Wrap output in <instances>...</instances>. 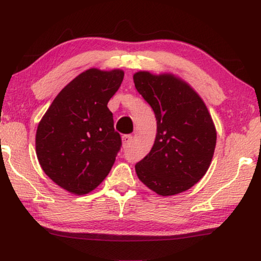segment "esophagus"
<instances>
[{
  "label": "esophagus",
  "instance_id": "esophagus-1",
  "mask_svg": "<svg viewBox=\"0 0 261 261\" xmlns=\"http://www.w3.org/2000/svg\"><path fill=\"white\" fill-rule=\"evenodd\" d=\"M132 140H133V137H132L130 134L123 135V137H122V143H123V146H124V147L129 146L130 142H132Z\"/></svg>",
  "mask_w": 261,
  "mask_h": 261
}]
</instances>
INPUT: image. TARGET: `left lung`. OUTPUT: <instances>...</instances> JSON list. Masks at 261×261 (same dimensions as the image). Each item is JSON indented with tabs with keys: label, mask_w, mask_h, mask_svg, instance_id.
I'll return each instance as SVG.
<instances>
[{
	"label": "left lung",
	"mask_w": 261,
	"mask_h": 261,
	"mask_svg": "<svg viewBox=\"0 0 261 261\" xmlns=\"http://www.w3.org/2000/svg\"><path fill=\"white\" fill-rule=\"evenodd\" d=\"M133 80L156 118L152 149L135 165L139 179L162 196L190 190L206 174L217 143L208 109L193 88L172 74L138 71Z\"/></svg>",
	"instance_id": "8db88e82"
}]
</instances>
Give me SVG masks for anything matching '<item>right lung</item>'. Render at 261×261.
<instances>
[{"instance_id": "right-lung-1", "label": "right lung", "mask_w": 261, "mask_h": 261, "mask_svg": "<svg viewBox=\"0 0 261 261\" xmlns=\"http://www.w3.org/2000/svg\"><path fill=\"white\" fill-rule=\"evenodd\" d=\"M123 71L92 68L55 97L36 130V155L43 172L70 193L87 194L105 180L121 148L108 101Z\"/></svg>"}]
</instances>
